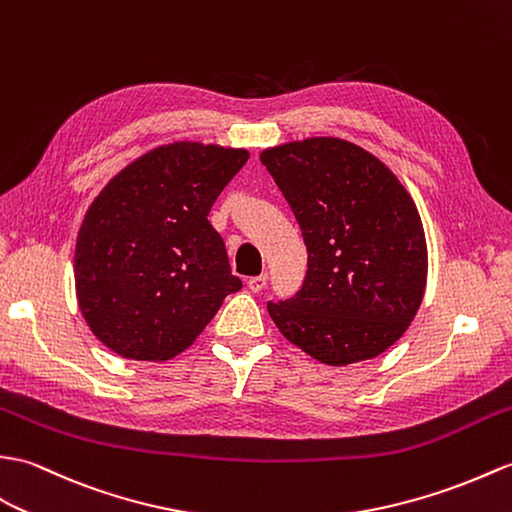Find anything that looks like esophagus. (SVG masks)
<instances>
[{
	"instance_id": "34e87169",
	"label": "esophagus",
	"mask_w": 512,
	"mask_h": 512,
	"mask_svg": "<svg viewBox=\"0 0 512 512\" xmlns=\"http://www.w3.org/2000/svg\"><path fill=\"white\" fill-rule=\"evenodd\" d=\"M266 281H268V277L266 275H259V277H251L246 281V285L248 288H251V292H261L266 288Z\"/></svg>"
}]
</instances>
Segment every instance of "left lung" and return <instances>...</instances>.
<instances>
[{
    "instance_id": "left-lung-1",
    "label": "left lung",
    "mask_w": 512,
    "mask_h": 512,
    "mask_svg": "<svg viewBox=\"0 0 512 512\" xmlns=\"http://www.w3.org/2000/svg\"><path fill=\"white\" fill-rule=\"evenodd\" d=\"M259 159L307 246L303 288L268 303L270 318L327 366L377 358L406 334L425 294V231L408 189L340 137L288 141Z\"/></svg>"
}]
</instances>
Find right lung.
Returning <instances> with one entry per match:
<instances>
[{
  "instance_id": "add662e5",
  "label": "right lung",
  "mask_w": 512,
  "mask_h": 512,
  "mask_svg": "<svg viewBox=\"0 0 512 512\" xmlns=\"http://www.w3.org/2000/svg\"><path fill=\"white\" fill-rule=\"evenodd\" d=\"M246 161L244 148L174 141L128 163L95 196L76 237L74 279L104 347L126 360H170L242 288L207 216Z\"/></svg>"
}]
</instances>
